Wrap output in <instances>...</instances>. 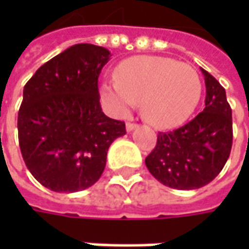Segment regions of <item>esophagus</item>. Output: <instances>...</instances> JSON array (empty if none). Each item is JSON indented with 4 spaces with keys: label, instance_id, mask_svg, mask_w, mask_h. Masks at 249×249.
<instances>
[{
    "label": "esophagus",
    "instance_id": "34e87169",
    "mask_svg": "<svg viewBox=\"0 0 249 249\" xmlns=\"http://www.w3.org/2000/svg\"><path fill=\"white\" fill-rule=\"evenodd\" d=\"M136 127H139L137 123H131V122H127V123H126V130H127V131H131V130H134Z\"/></svg>",
    "mask_w": 249,
    "mask_h": 249
}]
</instances>
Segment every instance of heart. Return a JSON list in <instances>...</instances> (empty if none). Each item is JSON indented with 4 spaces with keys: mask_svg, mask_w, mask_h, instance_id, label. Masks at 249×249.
Returning <instances> with one entry per match:
<instances>
[{
    "mask_svg": "<svg viewBox=\"0 0 249 249\" xmlns=\"http://www.w3.org/2000/svg\"><path fill=\"white\" fill-rule=\"evenodd\" d=\"M202 84L187 63L165 56H134L116 68L115 84L102 87V98L118 115L141 102L144 119L159 129L180 126L196 110Z\"/></svg>",
    "mask_w": 249,
    "mask_h": 249,
    "instance_id": "obj_1",
    "label": "heart"
}]
</instances>
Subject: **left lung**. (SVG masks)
<instances>
[{"instance_id":"8db88e82","label":"left lung","mask_w":249,"mask_h":249,"mask_svg":"<svg viewBox=\"0 0 249 249\" xmlns=\"http://www.w3.org/2000/svg\"><path fill=\"white\" fill-rule=\"evenodd\" d=\"M205 77V108L187 124L159 131L155 148L145 158L149 173L163 186L196 190L215 178L230 157L233 144L231 108L225 89L201 69Z\"/></svg>"}]
</instances>
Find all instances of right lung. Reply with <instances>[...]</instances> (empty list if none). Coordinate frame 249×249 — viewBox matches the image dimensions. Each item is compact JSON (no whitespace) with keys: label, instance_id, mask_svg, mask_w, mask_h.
Returning a JSON list of instances; mask_svg holds the SVG:
<instances>
[{"label":"right lung","instance_id":"add662e5","mask_svg":"<svg viewBox=\"0 0 249 249\" xmlns=\"http://www.w3.org/2000/svg\"><path fill=\"white\" fill-rule=\"evenodd\" d=\"M110 53L76 44L37 69L23 89L18 113L19 147L33 177L55 193H76L102 175L107 152L126 134L124 122L108 118L98 77Z\"/></svg>","mask_w":249,"mask_h":249}]
</instances>
